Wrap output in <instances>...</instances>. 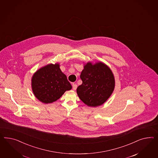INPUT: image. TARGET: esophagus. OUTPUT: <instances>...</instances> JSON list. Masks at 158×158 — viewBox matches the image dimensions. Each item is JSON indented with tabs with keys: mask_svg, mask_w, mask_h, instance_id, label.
<instances>
[{
	"mask_svg": "<svg viewBox=\"0 0 158 158\" xmlns=\"http://www.w3.org/2000/svg\"><path fill=\"white\" fill-rule=\"evenodd\" d=\"M77 89V85L75 83H73V90H76Z\"/></svg>",
	"mask_w": 158,
	"mask_h": 158,
	"instance_id": "1",
	"label": "esophagus"
}]
</instances>
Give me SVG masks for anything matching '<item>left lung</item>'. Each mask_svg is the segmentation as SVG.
<instances>
[{"label": "left lung", "mask_w": 158, "mask_h": 158, "mask_svg": "<svg viewBox=\"0 0 158 158\" xmlns=\"http://www.w3.org/2000/svg\"><path fill=\"white\" fill-rule=\"evenodd\" d=\"M80 77L82 84L77 87V94L88 106L102 105L114 90V75L110 68L102 62L87 63Z\"/></svg>", "instance_id": "8db88e82"}]
</instances>
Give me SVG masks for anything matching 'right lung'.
Here are the masks:
<instances>
[{
    "label": "right lung",
    "mask_w": 158,
    "mask_h": 158,
    "mask_svg": "<svg viewBox=\"0 0 158 158\" xmlns=\"http://www.w3.org/2000/svg\"><path fill=\"white\" fill-rule=\"evenodd\" d=\"M31 84L34 96L44 103L55 102L72 89L59 63L48 64L39 69L31 77Z\"/></svg>",
    "instance_id": "add662e5"
}]
</instances>
